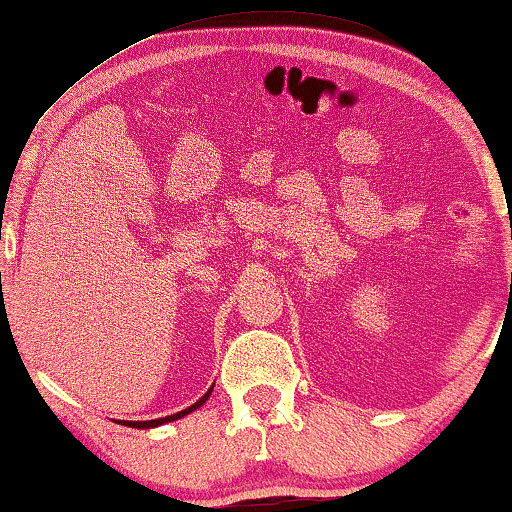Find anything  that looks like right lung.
Masks as SVG:
<instances>
[{
	"instance_id": "add662e5",
	"label": "right lung",
	"mask_w": 512,
	"mask_h": 512,
	"mask_svg": "<svg viewBox=\"0 0 512 512\" xmlns=\"http://www.w3.org/2000/svg\"><path fill=\"white\" fill-rule=\"evenodd\" d=\"M212 387H215V384H212ZM212 387L206 393H203V396L196 400L194 405H190L183 412H176V414H171V416H162V419H153V421H116V423H121V426H128V428H157V426H162V423H171V421H176V419H183L185 414L199 410V407L206 403V400L210 398V393H212Z\"/></svg>"
}]
</instances>
